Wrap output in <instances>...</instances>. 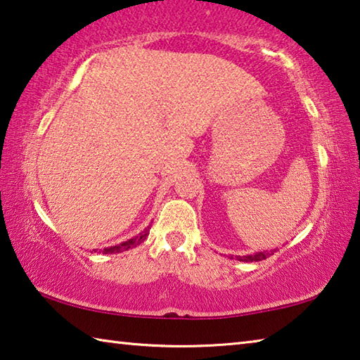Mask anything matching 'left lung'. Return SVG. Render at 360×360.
I'll return each instance as SVG.
<instances>
[{
  "label": "left lung",
  "instance_id": "8db88e82",
  "mask_svg": "<svg viewBox=\"0 0 360 360\" xmlns=\"http://www.w3.org/2000/svg\"><path fill=\"white\" fill-rule=\"evenodd\" d=\"M271 254H273V251H260V252H255L251 255H236V259H238L240 262H259V260L266 259L268 255H271Z\"/></svg>",
  "mask_w": 360,
  "mask_h": 360
}]
</instances>
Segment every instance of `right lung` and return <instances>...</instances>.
Segmentation results:
<instances>
[{
    "instance_id": "obj_1",
    "label": "right lung",
    "mask_w": 360,
    "mask_h": 360,
    "mask_svg": "<svg viewBox=\"0 0 360 360\" xmlns=\"http://www.w3.org/2000/svg\"><path fill=\"white\" fill-rule=\"evenodd\" d=\"M148 235H149V227L144 229L139 235L133 236V238L127 240V241H124V243H120V245H115V246H109V248L101 249V252H103V254H114V252L129 251V249L135 248V246H138V245H141V243H143L146 238H148ZM94 251L96 252V249H94Z\"/></svg>"
}]
</instances>
